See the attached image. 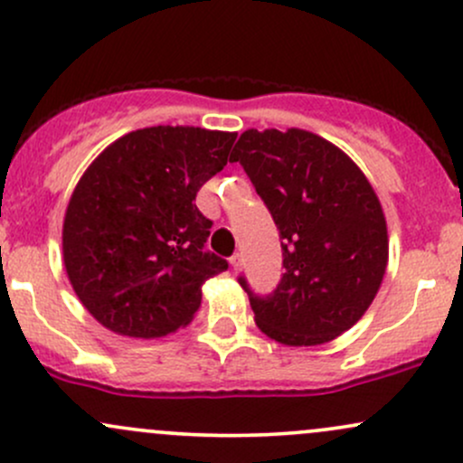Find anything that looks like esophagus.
Masks as SVG:
<instances>
[{"label": "esophagus", "instance_id": "34e87169", "mask_svg": "<svg viewBox=\"0 0 463 463\" xmlns=\"http://www.w3.org/2000/svg\"><path fill=\"white\" fill-rule=\"evenodd\" d=\"M241 254H239V252H235V254H232V257H231V268L232 269H235V272H237V269H241Z\"/></svg>", "mask_w": 463, "mask_h": 463}]
</instances>
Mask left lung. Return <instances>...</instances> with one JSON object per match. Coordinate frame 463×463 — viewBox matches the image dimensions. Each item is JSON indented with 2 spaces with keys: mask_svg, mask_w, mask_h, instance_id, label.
Masks as SVG:
<instances>
[{
  "mask_svg": "<svg viewBox=\"0 0 463 463\" xmlns=\"http://www.w3.org/2000/svg\"><path fill=\"white\" fill-rule=\"evenodd\" d=\"M239 163L272 213L285 274L259 296L248 280L257 326L285 346H317L361 320L387 268V226L364 172L333 143L289 128L246 130Z\"/></svg>",
  "mask_w": 463,
  "mask_h": 463,
  "instance_id": "obj_1",
  "label": "left lung"
}]
</instances>
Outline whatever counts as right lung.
Here are the masks:
<instances>
[{"label":"right lung","instance_id":"add662e5","mask_svg":"<svg viewBox=\"0 0 463 463\" xmlns=\"http://www.w3.org/2000/svg\"><path fill=\"white\" fill-rule=\"evenodd\" d=\"M235 132L154 126L110 143L80 178L62 224L73 291L110 331L165 337L187 326L202 285L228 269L204 248L213 222L195 206L228 163Z\"/></svg>","mask_w":463,"mask_h":463}]
</instances>
